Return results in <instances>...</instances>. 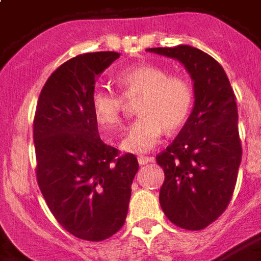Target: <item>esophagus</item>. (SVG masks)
<instances>
[{
    "label": "esophagus",
    "instance_id": "obj_1",
    "mask_svg": "<svg viewBox=\"0 0 261 261\" xmlns=\"http://www.w3.org/2000/svg\"><path fill=\"white\" fill-rule=\"evenodd\" d=\"M149 162H152V158H149V156H138V164L141 165H147Z\"/></svg>",
    "mask_w": 261,
    "mask_h": 261
}]
</instances>
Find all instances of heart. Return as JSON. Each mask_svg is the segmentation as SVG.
Wrapping results in <instances>:
<instances>
[{
	"label": "heart",
	"mask_w": 261,
	"mask_h": 261,
	"mask_svg": "<svg viewBox=\"0 0 261 261\" xmlns=\"http://www.w3.org/2000/svg\"><path fill=\"white\" fill-rule=\"evenodd\" d=\"M121 95L99 88L92 93L93 117L103 130L121 125L125 102L140 97L137 119L121 141V149L131 153L151 151L162 138L164 131H176L186 123L193 108V88L180 75H169L159 65H138L116 75Z\"/></svg>",
	"instance_id": "obj_1"
}]
</instances>
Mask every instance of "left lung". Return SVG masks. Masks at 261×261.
Listing matches in <instances>:
<instances>
[{
  "label": "left lung",
  "mask_w": 261,
  "mask_h": 261,
  "mask_svg": "<svg viewBox=\"0 0 261 261\" xmlns=\"http://www.w3.org/2000/svg\"><path fill=\"white\" fill-rule=\"evenodd\" d=\"M176 59L194 82V108L175 141L156 155L165 180L159 202L181 229L207 228L229 204L242 161L233 89L217 60L192 46L148 48Z\"/></svg>",
  "instance_id": "1"
}]
</instances>
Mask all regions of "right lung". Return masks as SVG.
Listing matches in <instances>:
<instances>
[{
  "label": "right lung",
  "instance_id": "add662e5",
  "mask_svg": "<svg viewBox=\"0 0 261 261\" xmlns=\"http://www.w3.org/2000/svg\"><path fill=\"white\" fill-rule=\"evenodd\" d=\"M119 57L86 53L60 65L43 86L33 120L39 189L59 224L84 241H105L124 225L138 170L133 153L120 155L100 140L92 113L96 78Z\"/></svg>",
  "mask_w": 261,
  "mask_h": 261
}]
</instances>
